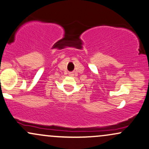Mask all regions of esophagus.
Masks as SVG:
<instances>
[{
	"mask_svg": "<svg viewBox=\"0 0 149 149\" xmlns=\"http://www.w3.org/2000/svg\"><path fill=\"white\" fill-rule=\"evenodd\" d=\"M69 75H70V76H73L74 74H73V73H69Z\"/></svg>",
	"mask_w": 149,
	"mask_h": 149,
	"instance_id": "1",
	"label": "esophagus"
}]
</instances>
